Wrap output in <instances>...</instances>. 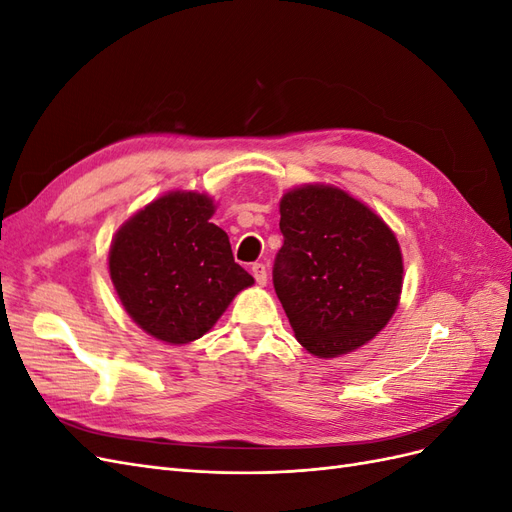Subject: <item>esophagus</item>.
<instances>
[{
	"instance_id": "34e87169",
	"label": "esophagus",
	"mask_w": 512,
	"mask_h": 512,
	"mask_svg": "<svg viewBox=\"0 0 512 512\" xmlns=\"http://www.w3.org/2000/svg\"><path fill=\"white\" fill-rule=\"evenodd\" d=\"M252 275H254V280H256L260 286L267 284V267L262 265V262H256V265H252Z\"/></svg>"
}]
</instances>
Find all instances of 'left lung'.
I'll list each match as a JSON object with an SVG mask.
<instances>
[{
  "label": "left lung",
  "instance_id": "left-lung-1",
  "mask_svg": "<svg viewBox=\"0 0 512 512\" xmlns=\"http://www.w3.org/2000/svg\"><path fill=\"white\" fill-rule=\"evenodd\" d=\"M284 245L273 286L297 342L335 359L371 342L399 305L404 256L380 215L329 183H305L280 200Z\"/></svg>",
  "mask_w": 512,
  "mask_h": 512
}]
</instances>
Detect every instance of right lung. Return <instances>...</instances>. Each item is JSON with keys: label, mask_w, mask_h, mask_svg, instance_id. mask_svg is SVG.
Here are the masks:
<instances>
[{"label": "right lung", "mask_w": 512, "mask_h": 512, "mask_svg": "<svg viewBox=\"0 0 512 512\" xmlns=\"http://www.w3.org/2000/svg\"><path fill=\"white\" fill-rule=\"evenodd\" d=\"M213 213L205 192H168L130 215L111 241L108 273L123 309L164 344L203 337L254 284L226 232L209 222Z\"/></svg>", "instance_id": "1"}]
</instances>
